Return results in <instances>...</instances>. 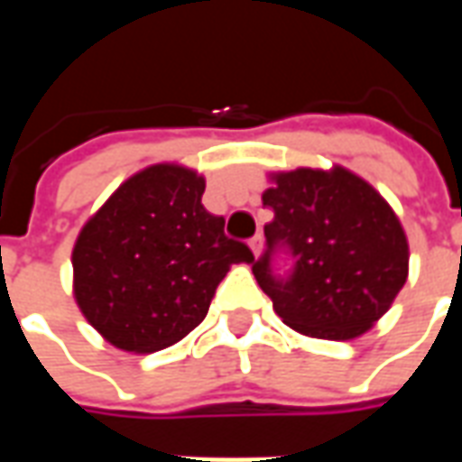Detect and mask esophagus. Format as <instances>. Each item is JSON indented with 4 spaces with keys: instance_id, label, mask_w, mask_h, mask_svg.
Listing matches in <instances>:
<instances>
[{
    "instance_id": "obj_1",
    "label": "esophagus",
    "mask_w": 462,
    "mask_h": 462,
    "mask_svg": "<svg viewBox=\"0 0 462 462\" xmlns=\"http://www.w3.org/2000/svg\"><path fill=\"white\" fill-rule=\"evenodd\" d=\"M262 235H254V237H252L250 240V250L254 252V257H260V252H262Z\"/></svg>"
}]
</instances>
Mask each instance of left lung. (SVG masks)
<instances>
[{
  "label": "left lung",
  "mask_w": 462,
  "mask_h": 462,
  "mask_svg": "<svg viewBox=\"0 0 462 462\" xmlns=\"http://www.w3.org/2000/svg\"><path fill=\"white\" fill-rule=\"evenodd\" d=\"M262 202L267 252L252 262L254 280L282 321L304 337L348 341L366 334L408 280V237L386 198L344 165L270 172ZM287 244L290 281L271 274L269 257Z\"/></svg>",
  "instance_id": "8db88e82"
}]
</instances>
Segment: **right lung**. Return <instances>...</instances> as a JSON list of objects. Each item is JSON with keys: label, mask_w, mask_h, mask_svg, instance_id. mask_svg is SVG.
<instances>
[{"label": "right lung", "mask_w": 462, "mask_h": 462, "mask_svg": "<svg viewBox=\"0 0 462 462\" xmlns=\"http://www.w3.org/2000/svg\"><path fill=\"white\" fill-rule=\"evenodd\" d=\"M205 178L180 162L133 172L86 220L71 252L74 300L111 346L152 354L185 339L247 245L202 208Z\"/></svg>", "instance_id": "obj_1"}]
</instances>
